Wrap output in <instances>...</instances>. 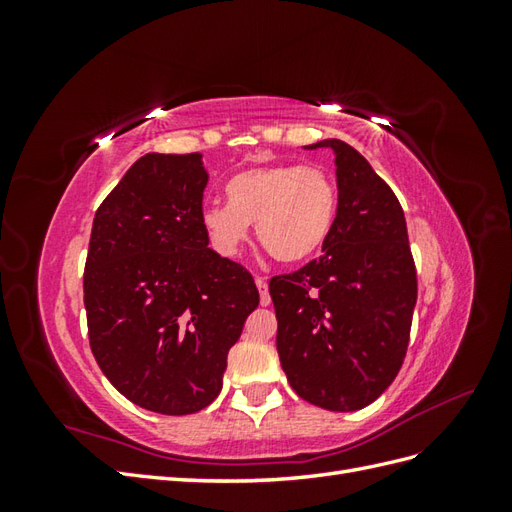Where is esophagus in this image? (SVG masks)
<instances>
[{
    "label": "esophagus",
    "mask_w": 512,
    "mask_h": 512,
    "mask_svg": "<svg viewBox=\"0 0 512 512\" xmlns=\"http://www.w3.org/2000/svg\"><path fill=\"white\" fill-rule=\"evenodd\" d=\"M256 286L260 290V305H269L271 303V294H269V286L265 277H256Z\"/></svg>",
    "instance_id": "34e87169"
}]
</instances>
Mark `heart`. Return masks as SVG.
Masks as SVG:
<instances>
[{"instance_id":"b5f03b06","label":"heart","mask_w":512,"mask_h":512,"mask_svg":"<svg viewBox=\"0 0 512 512\" xmlns=\"http://www.w3.org/2000/svg\"><path fill=\"white\" fill-rule=\"evenodd\" d=\"M228 203L200 211L211 247L237 256L256 224L260 245L284 265L316 256L337 218V188L327 170L303 164L247 168L226 183Z\"/></svg>"}]
</instances>
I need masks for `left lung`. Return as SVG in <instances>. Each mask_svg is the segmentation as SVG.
I'll list each match as a JSON object with an SVG mask.
<instances>
[{
  "label": "left lung",
  "instance_id": "left-lung-1",
  "mask_svg": "<svg viewBox=\"0 0 512 512\" xmlns=\"http://www.w3.org/2000/svg\"><path fill=\"white\" fill-rule=\"evenodd\" d=\"M337 218L322 256L275 275L277 354L299 397L333 412L376 401L406 359L416 269L404 209L359 151L337 138Z\"/></svg>",
  "mask_w": 512,
  "mask_h": 512
}]
</instances>
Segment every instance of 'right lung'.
<instances>
[{
    "label": "right lung",
    "instance_id": "right-lung-1",
    "mask_svg": "<svg viewBox=\"0 0 512 512\" xmlns=\"http://www.w3.org/2000/svg\"><path fill=\"white\" fill-rule=\"evenodd\" d=\"M200 153H147L96 211L83 275L89 346L132 404L181 416L222 391L228 350L258 307L252 273L200 224Z\"/></svg>",
    "mask_w": 512,
    "mask_h": 512
}]
</instances>
